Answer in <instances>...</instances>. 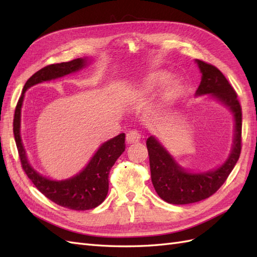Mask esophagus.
I'll return each instance as SVG.
<instances>
[{
    "label": "esophagus",
    "instance_id": "esophagus-1",
    "mask_svg": "<svg viewBox=\"0 0 257 257\" xmlns=\"http://www.w3.org/2000/svg\"><path fill=\"white\" fill-rule=\"evenodd\" d=\"M140 138L141 136L137 130H132V132L127 133V136H125V141H127L128 144H135V143H138Z\"/></svg>",
    "mask_w": 257,
    "mask_h": 257
}]
</instances>
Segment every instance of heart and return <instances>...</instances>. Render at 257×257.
<instances>
[{
	"instance_id": "obj_1",
	"label": "heart",
	"mask_w": 257,
	"mask_h": 257,
	"mask_svg": "<svg viewBox=\"0 0 257 257\" xmlns=\"http://www.w3.org/2000/svg\"><path fill=\"white\" fill-rule=\"evenodd\" d=\"M169 76L165 73H156L147 78L143 84L136 85L129 89V95L135 99H141L148 96L156 87L163 84L168 79Z\"/></svg>"
}]
</instances>
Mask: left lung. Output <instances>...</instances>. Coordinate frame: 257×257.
<instances>
[{"instance_id":"8db88e82","label":"left lung","mask_w":257,"mask_h":257,"mask_svg":"<svg viewBox=\"0 0 257 257\" xmlns=\"http://www.w3.org/2000/svg\"><path fill=\"white\" fill-rule=\"evenodd\" d=\"M202 73L201 84L195 95H212L231 109L235 120V135L230 157L223 165L212 171L191 173L180 167L171 155L155 137L147 139L151 181L162 200L172 204H189L207 199L226 181L241 155L242 108L237 95L219 68L196 59Z\"/></svg>"}]
</instances>
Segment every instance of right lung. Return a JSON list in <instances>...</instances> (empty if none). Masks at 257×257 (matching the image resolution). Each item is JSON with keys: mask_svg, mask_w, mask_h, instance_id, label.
I'll return each instance as SVG.
<instances>
[{"mask_svg": "<svg viewBox=\"0 0 257 257\" xmlns=\"http://www.w3.org/2000/svg\"><path fill=\"white\" fill-rule=\"evenodd\" d=\"M87 64H88L87 58H76L66 63L48 65L36 72L24 85L23 91L15 108L13 120L15 143L18 147L21 165L26 176L47 199L55 202L58 205L76 211L94 209L106 199L109 188V172L125 148L124 134H120L117 137L102 144L83 171L69 179L56 181V180L42 176L27 161L20 130L21 108L25 91L30 87L77 72L87 66Z\"/></svg>", "mask_w": 257, "mask_h": 257, "instance_id": "add662e5", "label": "right lung"}]
</instances>
